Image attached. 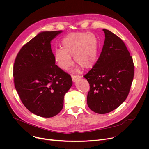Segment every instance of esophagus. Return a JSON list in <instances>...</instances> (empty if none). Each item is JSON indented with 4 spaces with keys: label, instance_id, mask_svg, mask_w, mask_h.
I'll list each match as a JSON object with an SVG mask.
<instances>
[{
    "label": "esophagus",
    "instance_id": "34e87169",
    "mask_svg": "<svg viewBox=\"0 0 149 149\" xmlns=\"http://www.w3.org/2000/svg\"><path fill=\"white\" fill-rule=\"evenodd\" d=\"M72 81L73 82H76L77 80L81 79V76L79 75H72Z\"/></svg>",
    "mask_w": 149,
    "mask_h": 149
}]
</instances>
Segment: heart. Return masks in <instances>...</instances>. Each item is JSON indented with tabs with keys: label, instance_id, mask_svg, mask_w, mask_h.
I'll use <instances>...</instances> for the list:
<instances>
[{
	"label": "heart",
	"instance_id": "obj_1",
	"mask_svg": "<svg viewBox=\"0 0 149 149\" xmlns=\"http://www.w3.org/2000/svg\"><path fill=\"white\" fill-rule=\"evenodd\" d=\"M63 49H57L54 52V60L61 69L67 70L74 62L84 69H89L95 63L98 44L93 34L84 32L72 33L61 42Z\"/></svg>",
	"mask_w": 149,
	"mask_h": 149
}]
</instances>
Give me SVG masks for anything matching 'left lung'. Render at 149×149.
<instances>
[{"mask_svg":"<svg viewBox=\"0 0 149 149\" xmlns=\"http://www.w3.org/2000/svg\"><path fill=\"white\" fill-rule=\"evenodd\" d=\"M104 44L99 58L84 77L89 84L87 104L98 114L118 108L127 98L134 74L132 57L122 40L103 29Z\"/></svg>","mask_w":149,"mask_h":149,"instance_id":"left-lung-1","label":"left lung"}]
</instances>
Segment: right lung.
Segmentation results:
<instances>
[{
    "instance_id": "add662e5",
    "label": "right lung",
    "mask_w": 149,
    "mask_h": 149,
    "mask_svg": "<svg viewBox=\"0 0 149 149\" xmlns=\"http://www.w3.org/2000/svg\"><path fill=\"white\" fill-rule=\"evenodd\" d=\"M62 30L43 31L25 44L15 60L14 85L24 106L43 118L58 114L72 86L71 76L55 64L51 42Z\"/></svg>"
}]
</instances>
